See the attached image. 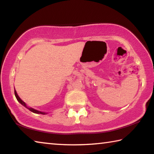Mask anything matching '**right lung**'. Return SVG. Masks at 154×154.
<instances>
[{
  "label": "right lung",
  "instance_id": "obj_1",
  "mask_svg": "<svg viewBox=\"0 0 154 154\" xmlns=\"http://www.w3.org/2000/svg\"><path fill=\"white\" fill-rule=\"evenodd\" d=\"M14 92H15V97H16V98H17V100L18 102L20 103V104H22V105L23 106H24L26 108H27L28 109H29V110H30V111H32V112H33V113H37V114H43V115L47 114L46 113H45V112H41V111L36 110V109H32V108H31V107H28V106H27V105H26V103L24 102V101L22 100V99H21V98L19 97V96L17 95V92H16V90H14Z\"/></svg>",
  "mask_w": 154,
  "mask_h": 154
}]
</instances>
